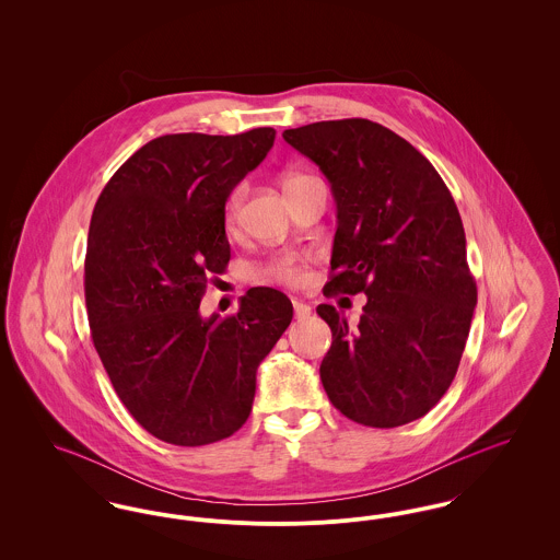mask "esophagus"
Segmentation results:
<instances>
[{"mask_svg":"<svg viewBox=\"0 0 560 560\" xmlns=\"http://www.w3.org/2000/svg\"><path fill=\"white\" fill-rule=\"evenodd\" d=\"M311 313H313V308H311L306 302H302V300H293V317H295V319H308V317H311Z\"/></svg>","mask_w":560,"mask_h":560,"instance_id":"34e87169","label":"esophagus"}]
</instances>
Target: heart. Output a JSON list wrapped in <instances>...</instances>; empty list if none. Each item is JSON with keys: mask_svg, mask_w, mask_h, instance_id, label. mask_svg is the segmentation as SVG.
Here are the masks:
<instances>
[{"mask_svg": "<svg viewBox=\"0 0 560 560\" xmlns=\"http://www.w3.org/2000/svg\"><path fill=\"white\" fill-rule=\"evenodd\" d=\"M304 176H290L285 180V187L292 185L295 180H300ZM245 199V185L233 188L231 195L226 197V203H224V222L226 226H233L237 222V215H240L241 203ZM306 267H308V256H302V254H281V256H275L267 260L262 267H260V275L265 279L270 281H277V283H285V285H302L306 281Z\"/></svg>", "mask_w": 560, "mask_h": 560, "instance_id": "obj_1", "label": "heart"}]
</instances>
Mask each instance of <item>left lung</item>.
<instances>
[{
	"instance_id": "left-lung-1",
	"label": "left lung",
	"mask_w": 560,
	"mask_h": 560,
	"mask_svg": "<svg viewBox=\"0 0 560 560\" xmlns=\"http://www.w3.org/2000/svg\"><path fill=\"white\" fill-rule=\"evenodd\" d=\"M283 138L319 165L338 206L323 293L365 292L359 325L319 304L331 327L320 382L363 427L409 424L452 386L477 306L452 192L399 133L370 119L317 121Z\"/></svg>"
}]
</instances>
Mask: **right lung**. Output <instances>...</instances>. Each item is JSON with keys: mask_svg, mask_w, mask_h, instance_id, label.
I'll use <instances>...</instances> for the list:
<instances>
[{"mask_svg": "<svg viewBox=\"0 0 560 560\" xmlns=\"http://www.w3.org/2000/svg\"><path fill=\"white\" fill-rule=\"evenodd\" d=\"M272 142V128L160 136L113 174L92 213V342L133 420L165 443L199 447L237 432L258 365L292 323L290 298L272 288H252L237 315L199 313L210 277L231 260L226 197Z\"/></svg>", "mask_w": 560, "mask_h": 560, "instance_id": "obj_1", "label": "right lung"}]
</instances>
